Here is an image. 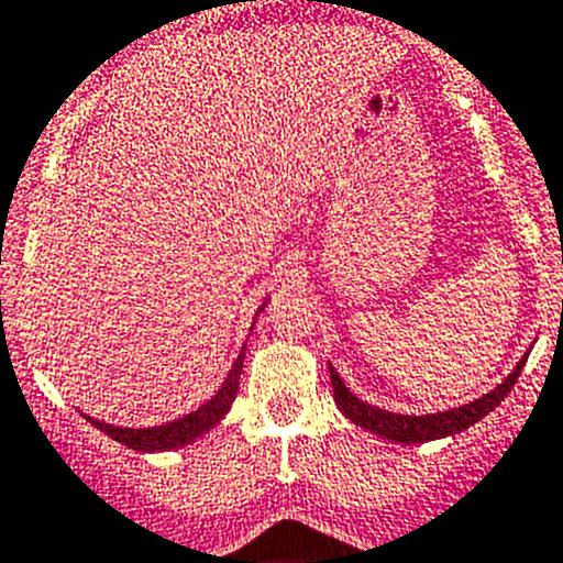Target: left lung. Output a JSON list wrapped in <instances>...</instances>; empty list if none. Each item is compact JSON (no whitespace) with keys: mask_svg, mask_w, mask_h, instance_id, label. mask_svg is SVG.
Returning <instances> with one entry per match:
<instances>
[{"mask_svg":"<svg viewBox=\"0 0 563 563\" xmlns=\"http://www.w3.org/2000/svg\"><path fill=\"white\" fill-rule=\"evenodd\" d=\"M527 356L516 365L505 383L498 385L496 390L485 394L482 399L471 405H462V408L442 410V413H428V417H402V413H390V410L374 408V405H365L363 399H356L345 385H342L340 374L331 368V385H334V402L340 405V410L360 428L371 430L376 437L388 439V442H402V444H419L430 442V439H442L453 437L459 430L471 428L478 419H485L493 408H496L501 399L510 394V388L516 385L518 374L525 368Z\"/></svg>","mask_w":563,"mask_h":563,"instance_id":"8db88e82","label":"left lung"}]
</instances>
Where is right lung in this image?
Instances as JSON below:
<instances>
[{"label":"right lung","mask_w":563,"mask_h":563,"mask_svg":"<svg viewBox=\"0 0 563 563\" xmlns=\"http://www.w3.org/2000/svg\"><path fill=\"white\" fill-rule=\"evenodd\" d=\"M243 354L246 349L241 351V356L234 360L232 371H229L227 383L221 385V390L209 399L203 408L192 410L184 419H175L169 424H161V428H112V424L99 422V419H90L92 424L99 430H104L107 437L115 439V442L126 444V448H133V451H144V453H155V451H173V448H180V444H189L200 437V433H207L209 428L221 422L227 417V410L232 408L234 397H238V388H241V371H243Z\"/></svg>","instance_id":"add662e5"}]
</instances>
